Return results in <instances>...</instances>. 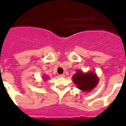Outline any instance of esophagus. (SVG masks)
<instances>
[{
  "label": "esophagus",
  "instance_id": "34e87169",
  "mask_svg": "<svg viewBox=\"0 0 126 126\" xmlns=\"http://www.w3.org/2000/svg\"><path fill=\"white\" fill-rule=\"evenodd\" d=\"M59 77L60 78H64V77H65V75H64V74H60L59 75Z\"/></svg>",
  "mask_w": 126,
  "mask_h": 126
}]
</instances>
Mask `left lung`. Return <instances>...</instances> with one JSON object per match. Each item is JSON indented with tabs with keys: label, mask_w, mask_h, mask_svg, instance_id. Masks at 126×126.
I'll return each mask as SVG.
<instances>
[{
	"label": "left lung",
	"mask_w": 126,
	"mask_h": 126,
	"mask_svg": "<svg viewBox=\"0 0 126 126\" xmlns=\"http://www.w3.org/2000/svg\"><path fill=\"white\" fill-rule=\"evenodd\" d=\"M72 79L77 88L83 92H91L98 83V77L93 71L84 73L82 71L78 70L73 76Z\"/></svg>",
	"instance_id": "1"
}]
</instances>
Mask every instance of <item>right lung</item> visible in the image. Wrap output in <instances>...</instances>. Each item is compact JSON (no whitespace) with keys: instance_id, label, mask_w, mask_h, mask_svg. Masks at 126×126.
<instances>
[{"instance_id":"add662e5","label":"right lung","mask_w":126,"mask_h":126,"mask_svg":"<svg viewBox=\"0 0 126 126\" xmlns=\"http://www.w3.org/2000/svg\"><path fill=\"white\" fill-rule=\"evenodd\" d=\"M43 78H44V79H45V80L47 79V77L45 76H44V77H43Z\"/></svg>"}]
</instances>
